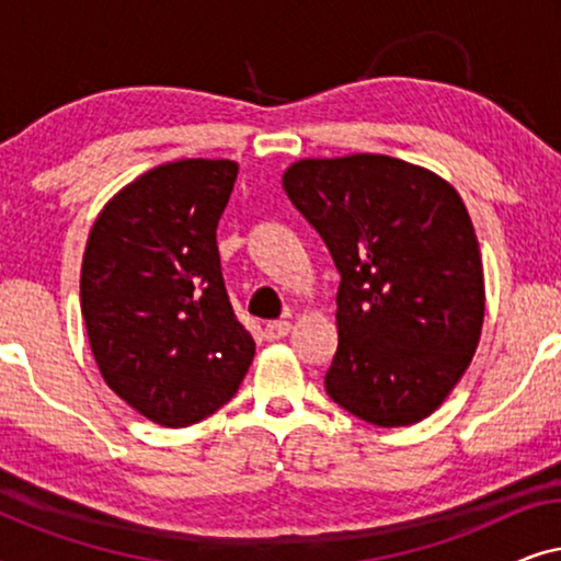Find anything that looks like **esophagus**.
Wrapping results in <instances>:
<instances>
[{
    "instance_id": "1",
    "label": "esophagus",
    "mask_w": 561,
    "mask_h": 561,
    "mask_svg": "<svg viewBox=\"0 0 561 561\" xmlns=\"http://www.w3.org/2000/svg\"><path fill=\"white\" fill-rule=\"evenodd\" d=\"M290 332V321H271V324L265 327V340H283Z\"/></svg>"
}]
</instances>
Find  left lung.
<instances>
[{"label":"left lung","mask_w":561,"mask_h":561,"mask_svg":"<svg viewBox=\"0 0 561 561\" xmlns=\"http://www.w3.org/2000/svg\"><path fill=\"white\" fill-rule=\"evenodd\" d=\"M283 188L342 278L329 398L375 426L426 419L465 375L485 317L462 198L426 168L373 152L298 160Z\"/></svg>","instance_id":"8db88e82"}]
</instances>
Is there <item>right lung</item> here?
<instances>
[{
    "mask_svg": "<svg viewBox=\"0 0 561 561\" xmlns=\"http://www.w3.org/2000/svg\"><path fill=\"white\" fill-rule=\"evenodd\" d=\"M237 171L204 158L152 168L104 206L83 252L81 313L99 373L160 426L211 416L255 357L217 248Z\"/></svg>",
    "mask_w": 561,
    "mask_h": 561,
    "instance_id": "obj_1",
    "label": "right lung"
}]
</instances>
